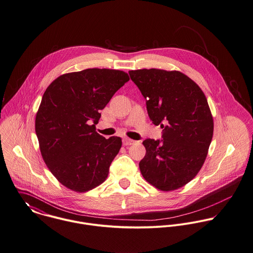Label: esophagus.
<instances>
[{"mask_svg": "<svg viewBox=\"0 0 253 253\" xmlns=\"http://www.w3.org/2000/svg\"><path fill=\"white\" fill-rule=\"evenodd\" d=\"M135 143L134 140H131L129 138H124L123 139V145L124 146H130V145H133Z\"/></svg>", "mask_w": 253, "mask_h": 253, "instance_id": "1", "label": "esophagus"}]
</instances>
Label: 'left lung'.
<instances>
[{
  "mask_svg": "<svg viewBox=\"0 0 253 253\" xmlns=\"http://www.w3.org/2000/svg\"><path fill=\"white\" fill-rule=\"evenodd\" d=\"M131 80L146 99L148 114L160 125L162 139L143 142V177L161 191L192 181L204 163L213 136V118L202 89L180 71L138 69Z\"/></svg>",
  "mask_w": 253,
  "mask_h": 253,
  "instance_id": "left-lung-1",
  "label": "left lung"
}]
</instances>
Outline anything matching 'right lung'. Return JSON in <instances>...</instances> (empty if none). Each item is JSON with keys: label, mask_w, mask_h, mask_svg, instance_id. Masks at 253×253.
<instances>
[{"label": "right lung", "mask_w": 253, "mask_h": 253, "mask_svg": "<svg viewBox=\"0 0 253 253\" xmlns=\"http://www.w3.org/2000/svg\"><path fill=\"white\" fill-rule=\"evenodd\" d=\"M126 72L89 68L52 81L39 106L35 131L43 159L66 188L84 193L101 185L121 138L96 132L101 109L129 81Z\"/></svg>", "instance_id": "1"}]
</instances>
